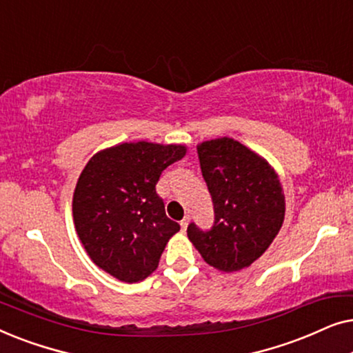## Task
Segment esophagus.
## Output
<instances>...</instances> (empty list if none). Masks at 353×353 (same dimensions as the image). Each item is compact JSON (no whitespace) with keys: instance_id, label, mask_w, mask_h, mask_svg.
I'll use <instances>...</instances> for the list:
<instances>
[{"instance_id":"34e87169","label":"esophagus","mask_w":353,"mask_h":353,"mask_svg":"<svg viewBox=\"0 0 353 353\" xmlns=\"http://www.w3.org/2000/svg\"><path fill=\"white\" fill-rule=\"evenodd\" d=\"M180 225H181V231H183V233H185L186 228H188V225H190V216H185V219L180 221Z\"/></svg>"}]
</instances>
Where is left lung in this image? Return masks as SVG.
Segmentation results:
<instances>
[{"label": "left lung", "instance_id": "8db88e82", "mask_svg": "<svg viewBox=\"0 0 353 353\" xmlns=\"http://www.w3.org/2000/svg\"><path fill=\"white\" fill-rule=\"evenodd\" d=\"M197 154L215 221L209 231L191 223L188 238L210 267L239 272L252 265L281 230L286 212L281 181L262 156L233 138L197 144Z\"/></svg>", "mask_w": 353, "mask_h": 353}]
</instances>
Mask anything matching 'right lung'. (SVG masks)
<instances>
[{
  "label": "right lung",
  "instance_id": "add662e5",
  "mask_svg": "<svg viewBox=\"0 0 353 353\" xmlns=\"http://www.w3.org/2000/svg\"><path fill=\"white\" fill-rule=\"evenodd\" d=\"M185 154L183 144L122 143L96 152L80 173L72 201L77 234L94 265L119 281L148 278L180 231L156 185Z\"/></svg>",
  "mask_w": 353,
  "mask_h": 353
}]
</instances>
